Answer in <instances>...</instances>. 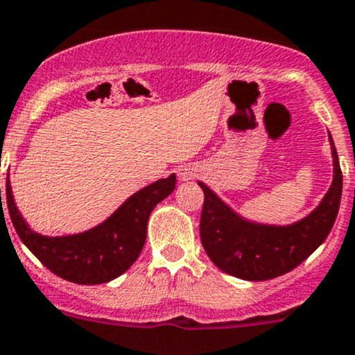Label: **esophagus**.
I'll list each match as a JSON object with an SVG mask.
<instances>
[{
	"label": "esophagus",
	"mask_w": 355,
	"mask_h": 355,
	"mask_svg": "<svg viewBox=\"0 0 355 355\" xmlns=\"http://www.w3.org/2000/svg\"><path fill=\"white\" fill-rule=\"evenodd\" d=\"M198 171H199V168L196 166V164H184V166H180L178 168V178H180L182 182H187V180H192V178L196 177V175H198Z\"/></svg>",
	"instance_id": "34e87169"
}]
</instances>
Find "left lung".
<instances>
[{
  "mask_svg": "<svg viewBox=\"0 0 355 355\" xmlns=\"http://www.w3.org/2000/svg\"><path fill=\"white\" fill-rule=\"evenodd\" d=\"M333 182L314 211L291 225L250 222L227 206L208 185L201 213V243L209 260L223 272L244 281H267L290 272L328 237L342 199V170L331 135Z\"/></svg>",
  "mask_w": 355,
  "mask_h": 355,
  "instance_id": "1",
  "label": "left lung"
}]
</instances>
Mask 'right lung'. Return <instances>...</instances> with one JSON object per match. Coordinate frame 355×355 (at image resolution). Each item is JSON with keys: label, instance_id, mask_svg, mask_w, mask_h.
<instances>
[{"label": "right lung", "instance_id": "1", "mask_svg": "<svg viewBox=\"0 0 355 355\" xmlns=\"http://www.w3.org/2000/svg\"><path fill=\"white\" fill-rule=\"evenodd\" d=\"M175 184L177 177L171 173L140 189L101 225L72 236L50 237L34 232L17 209L8 177L6 205L19 237L46 269L76 284H102L135 263L146 243L150 211L175 191Z\"/></svg>", "mask_w": 355, "mask_h": 355}]
</instances>
